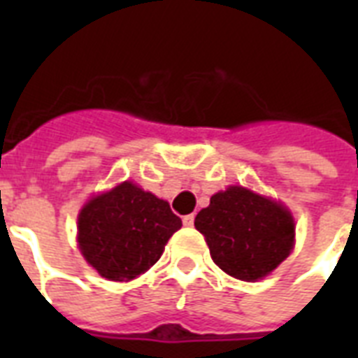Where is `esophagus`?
Wrapping results in <instances>:
<instances>
[{"mask_svg": "<svg viewBox=\"0 0 358 358\" xmlns=\"http://www.w3.org/2000/svg\"><path fill=\"white\" fill-rule=\"evenodd\" d=\"M182 223H184V227L191 229V227L195 224V217H193V215H185V217H182Z\"/></svg>", "mask_w": 358, "mask_h": 358, "instance_id": "obj_1", "label": "esophagus"}]
</instances>
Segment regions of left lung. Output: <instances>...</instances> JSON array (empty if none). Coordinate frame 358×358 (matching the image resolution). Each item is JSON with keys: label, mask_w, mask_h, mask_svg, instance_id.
<instances>
[{"label": "left lung", "mask_w": 358, "mask_h": 358, "mask_svg": "<svg viewBox=\"0 0 358 358\" xmlns=\"http://www.w3.org/2000/svg\"><path fill=\"white\" fill-rule=\"evenodd\" d=\"M212 260L230 277L255 282L277 269L294 249L295 223L280 202L230 185L195 217Z\"/></svg>", "instance_id": "left-lung-1"}]
</instances>
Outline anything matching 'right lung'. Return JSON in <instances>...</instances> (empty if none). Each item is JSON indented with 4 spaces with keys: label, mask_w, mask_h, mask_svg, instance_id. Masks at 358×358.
I'll return each mask as SVG.
<instances>
[{
    "label": "right lung",
    "mask_w": 358,
    "mask_h": 358,
    "mask_svg": "<svg viewBox=\"0 0 358 358\" xmlns=\"http://www.w3.org/2000/svg\"><path fill=\"white\" fill-rule=\"evenodd\" d=\"M182 219L167 201L122 182L92 196L78 215V243L89 266L115 282L134 280L163 255Z\"/></svg>",
    "instance_id": "1"
}]
</instances>
